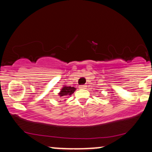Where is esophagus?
Returning <instances> with one entry per match:
<instances>
[{"mask_svg": "<svg viewBox=\"0 0 152 152\" xmlns=\"http://www.w3.org/2000/svg\"><path fill=\"white\" fill-rule=\"evenodd\" d=\"M80 88H81V89H85V88H86V85H81V86H79Z\"/></svg>", "mask_w": 152, "mask_h": 152, "instance_id": "1", "label": "esophagus"}]
</instances>
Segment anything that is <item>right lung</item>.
<instances>
[{
    "mask_svg": "<svg viewBox=\"0 0 152 152\" xmlns=\"http://www.w3.org/2000/svg\"><path fill=\"white\" fill-rule=\"evenodd\" d=\"M75 91H76V88H74V87L64 86L63 87V88L61 90V92L58 94L61 97H62V98H65L67 96L71 95Z\"/></svg>",
    "mask_w": 152,
    "mask_h": 152,
    "instance_id": "1",
    "label": "right lung"
}]
</instances>
